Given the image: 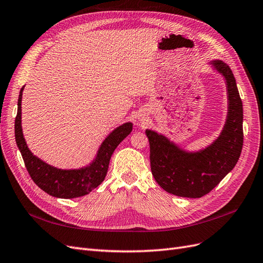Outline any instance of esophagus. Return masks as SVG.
Masks as SVG:
<instances>
[{
  "instance_id": "obj_1",
  "label": "esophagus",
  "mask_w": 263,
  "mask_h": 263,
  "mask_svg": "<svg viewBox=\"0 0 263 263\" xmlns=\"http://www.w3.org/2000/svg\"><path fill=\"white\" fill-rule=\"evenodd\" d=\"M139 119H140V121H143V118H142V117H140V118H139Z\"/></svg>"
}]
</instances>
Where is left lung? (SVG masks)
<instances>
[{"mask_svg":"<svg viewBox=\"0 0 263 263\" xmlns=\"http://www.w3.org/2000/svg\"><path fill=\"white\" fill-rule=\"evenodd\" d=\"M226 84L227 115L218 137L204 148L188 151L165 134L146 129L151 169L157 183L168 193L201 198L222 181L238 162L242 142V103L231 67L221 60L210 61Z\"/></svg>","mask_w":263,"mask_h":263,"instance_id":"8db88e82","label":"left lung"}]
</instances>
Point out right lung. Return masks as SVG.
Instances as JSON below:
<instances>
[{
    "label": "right lung",
    "mask_w": 263,
    "mask_h": 263,
    "mask_svg": "<svg viewBox=\"0 0 263 263\" xmlns=\"http://www.w3.org/2000/svg\"><path fill=\"white\" fill-rule=\"evenodd\" d=\"M24 88L25 86L20 91L17 103L15 140L31 179L41 190L55 198L74 199L86 196L104 181L110 158L117 146L131 133L133 128L132 122H125L110 132L100 144L94 159L88 165L74 169L58 168L33 155L25 141L22 128V98Z\"/></svg>",
    "instance_id": "obj_1"
}]
</instances>
